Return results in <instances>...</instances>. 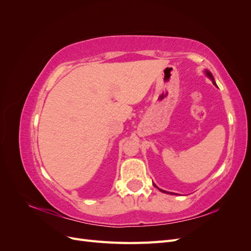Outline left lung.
Segmentation results:
<instances>
[{"mask_svg": "<svg viewBox=\"0 0 251 251\" xmlns=\"http://www.w3.org/2000/svg\"><path fill=\"white\" fill-rule=\"evenodd\" d=\"M205 73H206V75H207V76L212 80V83H214V85L218 88V86H217V83H216V81H215V79H214V76H212V74L208 71V70H205ZM153 185L155 186V187H157L158 189H159V191H160V192H162V193H165V194H171V195H179V194H176V193H171V192H166V191H163V189H161V188H159L155 183H153Z\"/></svg>", "mask_w": 251, "mask_h": 251, "instance_id": "obj_1", "label": "left lung"}]
</instances>
